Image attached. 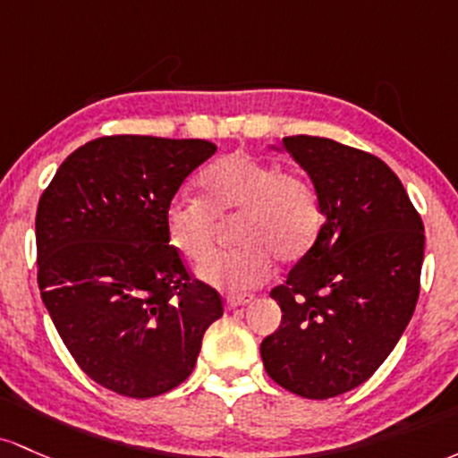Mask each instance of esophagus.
I'll use <instances>...</instances> for the list:
<instances>
[{"instance_id":"esophagus-1","label":"esophagus","mask_w":458,"mask_h":458,"mask_svg":"<svg viewBox=\"0 0 458 458\" xmlns=\"http://www.w3.org/2000/svg\"><path fill=\"white\" fill-rule=\"evenodd\" d=\"M246 302H250V296H227L225 298V307L227 310H235V307H242Z\"/></svg>"}]
</instances>
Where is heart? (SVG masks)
Segmentation results:
<instances>
[{
	"label": "heart",
	"mask_w": 458,
	"mask_h": 458,
	"mask_svg": "<svg viewBox=\"0 0 458 458\" xmlns=\"http://www.w3.org/2000/svg\"><path fill=\"white\" fill-rule=\"evenodd\" d=\"M203 197L182 192L166 205V231L174 249L190 261L212 250L216 218L238 214V249L216 253L199 276L231 292L253 290L268 279L272 259L305 255L322 229L320 194L311 179L238 151L220 157L199 177Z\"/></svg>",
	"instance_id": "obj_1"
}]
</instances>
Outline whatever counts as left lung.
Wrapping results in <instances>:
<instances>
[{
  "label": "left lung",
  "instance_id": "8db88e82",
  "mask_svg": "<svg viewBox=\"0 0 458 458\" xmlns=\"http://www.w3.org/2000/svg\"><path fill=\"white\" fill-rule=\"evenodd\" d=\"M284 148L320 194L316 242L270 296L281 325L261 342L268 377L311 400L366 383L394 351L420 296L424 225L377 156L318 136Z\"/></svg>",
  "mask_w": 458,
  "mask_h": 458
}]
</instances>
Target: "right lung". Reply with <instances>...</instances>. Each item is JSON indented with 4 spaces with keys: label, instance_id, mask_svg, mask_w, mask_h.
Instances as JSON below:
<instances>
[{
    "label": "right lung",
    "instance_id": "add662e5",
    "mask_svg": "<svg viewBox=\"0 0 458 458\" xmlns=\"http://www.w3.org/2000/svg\"><path fill=\"white\" fill-rule=\"evenodd\" d=\"M214 153L208 140L97 138L40 197V296L77 366L106 389L171 392L223 316V298L190 276L164 220L183 179Z\"/></svg>",
    "mask_w": 458,
    "mask_h": 458
}]
</instances>
